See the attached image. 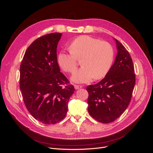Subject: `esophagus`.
<instances>
[{
	"label": "esophagus",
	"mask_w": 153,
	"mask_h": 153,
	"mask_svg": "<svg viewBox=\"0 0 153 153\" xmlns=\"http://www.w3.org/2000/svg\"><path fill=\"white\" fill-rule=\"evenodd\" d=\"M82 85H75V89H80V88H82Z\"/></svg>",
	"instance_id": "esophagus-1"
}]
</instances>
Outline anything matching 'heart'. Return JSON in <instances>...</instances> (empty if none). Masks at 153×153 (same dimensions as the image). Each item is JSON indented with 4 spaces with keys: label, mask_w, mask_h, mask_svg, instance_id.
<instances>
[{
    "label": "heart",
    "mask_w": 153,
    "mask_h": 153,
    "mask_svg": "<svg viewBox=\"0 0 153 153\" xmlns=\"http://www.w3.org/2000/svg\"><path fill=\"white\" fill-rule=\"evenodd\" d=\"M69 52L61 51L58 55V64L62 70L72 73L78 66V60L82 67L77 70L71 80L77 83L87 82L94 78H104L112 67L114 52L106 41L89 36H81L74 39L69 46Z\"/></svg>",
    "instance_id": "heart-1"
}]
</instances>
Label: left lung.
<instances>
[{
    "mask_svg": "<svg viewBox=\"0 0 153 153\" xmlns=\"http://www.w3.org/2000/svg\"><path fill=\"white\" fill-rule=\"evenodd\" d=\"M118 52L110 71L96 84L87 87L88 112L102 123L114 121L123 114L131 101L135 74L128 51L115 39Z\"/></svg>",
    "mask_w": 153,
    "mask_h": 153,
    "instance_id": "8db88e82",
    "label": "left lung"
}]
</instances>
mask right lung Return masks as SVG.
I'll use <instances>...</instances> for the list:
<instances>
[{"mask_svg":"<svg viewBox=\"0 0 153 153\" xmlns=\"http://www.w3.org/2000/svg\"><path fill=\"white\" fill-rule=\"evenodd\" d=\"M61 36L55 32L34 41L20 68V88L26 108L34 119L46 124H56L66 117L68 103L75 91L57 63Z\"/></svg>","mask_w":153,"mask_h":153,"instance_id":"right-lung-1","label":"right lung"}]
</instances>
